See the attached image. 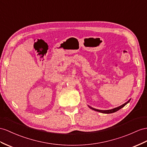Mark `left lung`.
I'll return each mask as SVG.
<instances>
[{
    "instance_id": "8db88e82",
    "label": "left lung",
    "mask_w": 147,
    "mask_h": 147,
    "mask_svg": "<svg viewBox=\"0 0 147 147\" xmlns=\"http://www.w3.org/2000/svg\"><path fill=\"white\" fill-rule=\"evenodd\" d=\"M130 99H129V100H128L127 102H125V104H122V106H119V107H118L114 108V109H111V110L102 111V110H98V109H94V108H92V107H90V106H89V107L90 109H91L94 110V111H96L99 112H101V113H104V114H111V113H114V112H117V111H119V109H122V107H123L124 106H125V105H126L127 104H128V103H129V102H130Z\"/></svg>"
}]
</instances>
